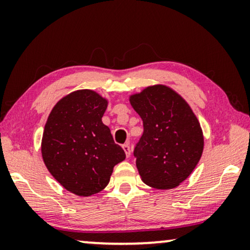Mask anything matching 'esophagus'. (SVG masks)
I'll return each mask as SVG.
<instances>
[{"instance_id": "34e87169", "label": "esophagus", "mask_w": 250, "mask_h": 250, "mask_svg": "<svg viewBox=\"0 0 250 250\" xmlns=\"http://www.w3.org/2000/svg\"><path fill=\"white\" fill-rule=\"evenodd\" d=\"M123 149H124L126 157L128 158V157L131 156V148H129V146L128 145H123Z\"/></svg>"}]
</instances>
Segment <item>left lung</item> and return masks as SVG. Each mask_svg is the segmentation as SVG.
I'll list each match as a JSON object with an SVG mask.
<instances>
[{
    "label": "left lung",
    "instance_id": "left-lung-1",
    "mask_svg": "<svg viewBox=\"0 0 250 250\" xmlns=\"http://www.w3.org/2000/svg\"><path fill=\"white\" fill-rule=\"evenodd\" d=\"M143 121V134L134 149L143 182L155 189H173L187 180L204 150L199 121L173 88L158 84L129 97Z\"/></svg>",
    "mask_w": 250,
    "mask_h": 250
}]
</instances>
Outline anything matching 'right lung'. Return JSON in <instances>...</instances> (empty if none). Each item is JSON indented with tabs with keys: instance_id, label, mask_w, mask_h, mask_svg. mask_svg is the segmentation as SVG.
<instances>
[{
	"instance_id": "add662e5",
	"label": "right lung",
	"mask_w": 250,
	"mask_h": 250,
	"mask_svg": "<svg viewBox=\"0 0 250 250\" xmlns=\"http://www.w3.org/2000/svg\"><path fill=\"white\" fill-rule=\"evenodd\" d=\"M108 100L92 90L60 99L51 110L42 138L46 168L64 189L90 197L108 186L115 165L125 159L102 123Z\"/></svg>"
}]
</instances>
